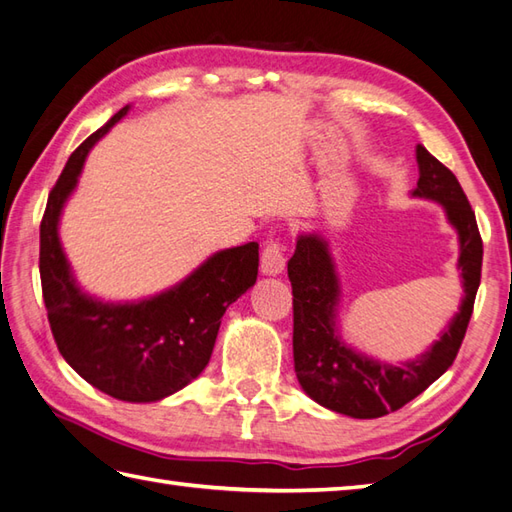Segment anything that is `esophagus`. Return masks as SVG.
Masks as SVG:
<instances>
[{
	"mask_svg": "<svg viewBox=\"0 0 512 512\" xmlns=\"http://www.w3.org/2000/svg\"><path fill=\"white\" fill-rule=\"evenodd\" d=\"M287 267L285 258V247L278 241H269L263 249V256H260V271L265 276H280Z\"/></svg>",
	"mask_w": 512,
	"mask_h": 512,
	"instance_id": "34e87169",
	"label": "esophagus"
}]
</instances>
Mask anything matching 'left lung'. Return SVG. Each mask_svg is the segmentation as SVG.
Segmentation results:
<instances>
[{"label": "left lung", "mask_w": 512, "mask_h": 512, "mask_svg": "<svg viewBox=\"0 0 512 512\" xmlns=\"http://www.w3.org/2000/svg\"><path fill=\"white\" fill-rule=\"evenodd\" d=\"M415 159L420 179L411 196L442 205L460 241L457 269L462 271L464 289L460 309L429 349L415 360L387 364L342 340L338 329L342 289L325 236L300 234L287 263L294 294V367L300 387L325 409L358 420L402 409L451 367L462 347L482 278V236L460 181L422 145L415 148Z\"/></svg>", "instance_id": "left-lung-1"}]
</instances>
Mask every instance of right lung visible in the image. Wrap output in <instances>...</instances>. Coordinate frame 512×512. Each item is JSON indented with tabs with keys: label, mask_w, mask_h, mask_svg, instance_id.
<instances>
[{
	"label": "right lung",
	"mask_w": 512,
	"mask_h": 512,
	"mask_svg": "<svg viewBox=\"0 0 512 512\" xmlns=\"http://www.w3.org/2000/svg\"><path fill=\"white\" fill-rule=\"evenodd\" d=\"M130 106L70 154L39 227V274L52 336L64 360L92 387L123 402H159L196 380L212 358L225 309L254 287L258 243L221 249L161 294L110 302L77 283L59 238L64 205L83 163Z\"/></svg>",
	"instance_id": "right-lung-1"
}]
</instances>
